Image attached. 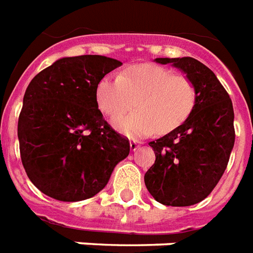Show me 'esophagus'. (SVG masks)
<instances>
[{
	"instance_id": "34e87169",
	"label": "esophagus",
	"mask_w": 253,
	"mask_h": 253,
	"mask_svg": "<svg viewBox=\"0 0 253 253\" xmlns=\"http://www.w3.org/2000/svg\"><path fill=\"white\" fill-rule=\"evenodd\" d=\"M130 147H131L132 151L138 150V149L141 147V142H138V141H135V139H132V141L130 142Z\"/></svg>"
}]
</instances>
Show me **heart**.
<instances>
[{
  "instance_id": "1",
  "label": "heart",
  "mask_w": 253,
  "mask_h": 253,
  "mask_svg": "<svg viewBox=\"0 0 253 253\" xmlns=\"http://www.w3.org/2000/svg\"><path fill=\"white\" fill-rule=\"evenodd\" d=\"M197 96L190 78L153 64L135 65L121 76H104L95 89L96 106L108 118L126 112L135 98V111L114 121L122 134L131 138L175 130L193 114Z\"/></svg>"
}]
</instances>
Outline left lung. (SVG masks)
<instances>
[{
	"mask_svg": "<svg viewBox=\"0 0 253 253\" xmlns=\"http://www.w3.org/2000/svg\"><path fill=\"white\" fill-rule=\"evenodd\" d=\"M182 69L197 87V104L175 130L150 142L155 162L145 184L155 201L189 207L207 198L225 171L235 145L233 106L213 71L193 57L155 59Z\"/></svg>",
	"mask_w": 253,
	"mask_h": 253,
	"instance_id": "left-lung-1",
	"label": "left lung"
}]
</instances>
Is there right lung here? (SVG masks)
Returning <instances> with one entry per match:
<instances>
[{
    "label": "right lung",
    "mask_w": 253,
    "mask_h": 253,
    "mask_svg": "<svg viewBox=\"0 0 253 253\" xmlns=\"http://www.w3.org/2000/svg\"><path fill=\"white\" fill-rule=\"evenodd\" d=\"M119 60L99 55L64 57L32 79L18 117L22 166L40 192L59 201L98 194L130 142L104 121L95 100L99 80Z\"/></svg>",
    "instance_id": "add662e5"
}]
</instances>
